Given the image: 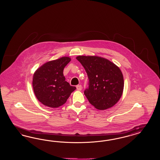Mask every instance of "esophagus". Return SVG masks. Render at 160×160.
<instances>
[{"mask_svg": "<svg viewBox=\"0 0 160 160\" xmlns=\"http://www.w3.org/2000/svg\"><path fill=\"white\" fill-rule=\"evenodd\" d=\"M76 88H77V90H78V91H81L82 90V85H78L77 86H76Z\"/></svg>", "mask_w": 160, "mask_h": 160, "instance_id": "34e87169", "label": "esophagus"}]
</instances>
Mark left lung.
Masks as SVG:
<instances>
[{"label":"left lung","mask_w":160,"mask_h":160,"mask_svg":"<svg viewBox=\"0 0 160 160\" xmlns=\"http://www.w3.org/2000/svg\"><path fill=\"white\" fill-rule=\"evenodd\" d=\"M76 59L85 68L89 79L88 88L84 92L88 102L100 110L114 106L124 89L120 68L109 60L96 56H78Z\"/></svg>","instance_id":"obj_1"}]
</instances>
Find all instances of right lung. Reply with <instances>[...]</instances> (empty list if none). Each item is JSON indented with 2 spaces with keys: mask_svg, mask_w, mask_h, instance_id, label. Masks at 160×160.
I'll return each instance as SVG.
<instances>
[{
  "mask_svg": "<svg viewBox=\"0 0 160 160\" xmlns=\"http://www.w3.org/2000/svg\"><path fill=\"white\" fill-rule=\"evenodd\" d=\"M71 58L62 57L49 61L38 68L33 76L32 86L39 102L50 108L64 104L76 87L65 80L63 70Z\"/></svg>",
  "mask_w": 160,
  "mask_h": 160,
  "instance_id": "add662e5",
  "label": "right lung"
}]
</instances>
